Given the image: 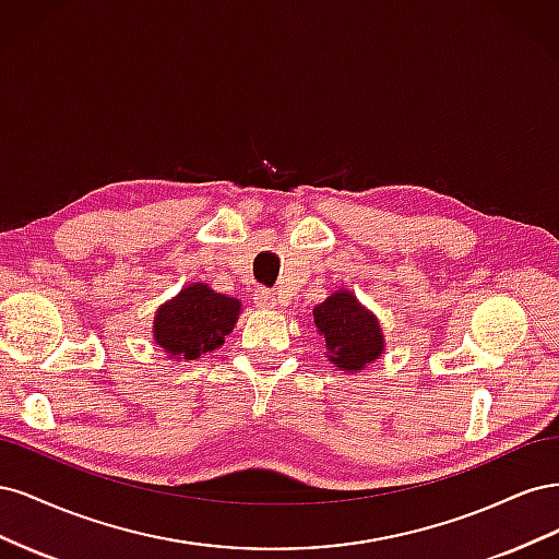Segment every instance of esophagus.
Segmentation results:
<instances>
[{"instance_id":"1","label":"esophagus","mask_w":559,"mask_h":559,"mask_svg":"<svg viewBox=\"0 0 559 559\" xmlns=\"http://www.w3.org/2000/svg\"><path fill=\"white\" fill-rule=\"evenodd\" d=\"M253 302H257V306L263 310H273V308H277V296L267 289H257L253 292Z\"/></svg>"}]
</instances>
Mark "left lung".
<instances>
[{"label": "left lung", "mask_w": 559, "mask_h": 559, "mask_svg": "<svg viewBox=\"0 0 559 559\" xmlns=\"http://www.w3.org/2000/svg\"><path fill=\"white\" fill-rule=\"evenodd\" d=\"M312 317L317 333L326 341V359L345 373H361L384 354L380 319L349 289L333 292L314 306Z\"/></svg>", "instance_id": "8db88e82"}]
</instances>
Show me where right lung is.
<instances>
[{"instance_id":"1","label":"right lung","mask_w":559,"mask_h":559,"mask_svg":"<svg viewBox=\"0 0 559 559\" xmlns=\"http://www.w3.org/2000/svg\"><path fill=\"white\" fill-rule=\"evenodd\" d=\"M242 300L214 292L205 282L186 284L154 314V341L167 359L195 361L224 345L238 324Z\"/></svg>"}]
</instances>
